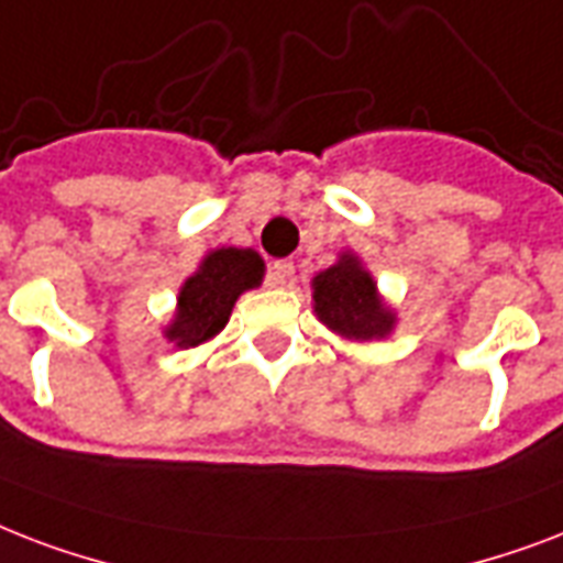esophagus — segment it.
<instances>
[{"label":"esophagus","instance_id":"1","mask_svg":"<svg viewBox=\"0 0 563 563\" xmlns=\"http://www.w3.org/2000/svg\"><path fill=\"white\" fill-rule=\"evenodd\" d=\"M294 261H276L273 264V273H269V278H273V285H285L287 278H294Z\"/></svg>","mask_w":563,"mask_h":563}]
</instances>
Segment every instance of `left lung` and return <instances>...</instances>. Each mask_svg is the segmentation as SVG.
Instances as JSON below:
<instances>
[{
  "instance_id": "left-lung-1",
  "label": "left lung",
  "mask_w": 563,
  "mask_h": 563,
  "mask_svg": "<svg viewBox=\"0 0 563 563\" xmlns=\"http://www.w3.org/2000/svg\"><path fill=\"white\" fill-rule=\"evenodd\" d=\"M311 287L320 322L346 341H378L394 331L396 313L378 296L376 282L358 255L343 252L338 264L313 276Z\"/></svg>"
}]
</instances>
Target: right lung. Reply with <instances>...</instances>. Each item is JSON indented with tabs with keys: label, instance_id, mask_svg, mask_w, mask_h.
<instances>
[{
	"label": "right lung",
	"instance_id": "right-lung-1",
	"mask_svg": "<svg viewBox=\"0 0 563 563\" xmlns=\"http://www.w3.org/2000/svg\"><path fill=\"white\" fill-rule=\"evenodd\" d=\"M264 282V261L255 250L222 246L208 252L178 290V305L164 338L178 350H194L225 329L241 294Z\"/></svg>",
	"mask_w": 563,
	"mask_h": 563
}]
</instances>
